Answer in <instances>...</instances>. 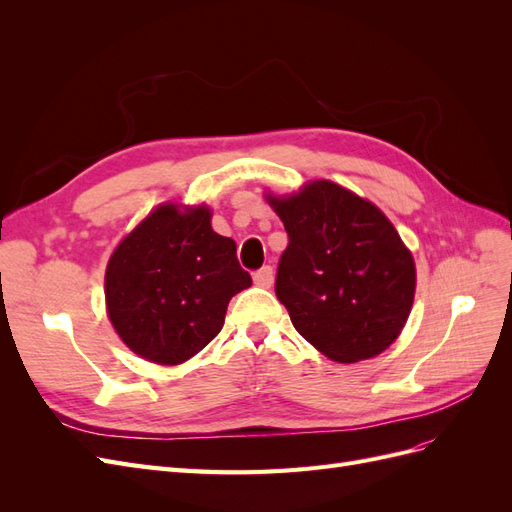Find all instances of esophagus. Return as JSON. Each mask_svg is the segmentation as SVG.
Masks as SVG:
<instances>
[{
  "label": "esophagus",
  "mask_w": 512,
  "mask_h": 512,
  "mask_svg": "<svg viewBox=\"0 0 512 512\" xmlns=\"http://www.w3.org/2000/svg\"><path fill=\"white\" fill-rule=\"evenodd\" d=\"M273 277H275L273 267L265 265V267L258 269V271L254 273V284H256V286H260V288H269V286L273 284Z\"/></svg>",
  "instance_id": "esophagus-1"
}]
</instances>
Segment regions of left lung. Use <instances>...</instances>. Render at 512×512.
Wrapping results in <instances>:
<instances>
[{"label": "left lung", "instance_id": "1", "mask_svg": "<svg viewBox=\"0 0 512 512\" xmlns=\"http://www.w3.org/2000/svg\"><path fill=\"white\" fill-rule=\"evenodd\" d=\"M269 203L288 232L275 294L294 329L339 363L389 348L410 316L416 271L386 215L331 181Z\"/></svg>", "mask_w": 512, "mask_h": 512}]
</instances>
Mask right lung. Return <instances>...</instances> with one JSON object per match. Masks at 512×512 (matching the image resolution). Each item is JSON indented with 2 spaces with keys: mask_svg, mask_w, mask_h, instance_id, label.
<instances>
[{
  "mask_svg": "<svg viewBox=\"0 0 512 512\" xmlns=\"http://www.w3.org/2000/svg\"><path fill=\"white\" fill-rule=\"evenodd\" d=\"M252 277L237 245L211 228L207 207L162 205L123 239L108 260L106 309L130 350L179 365L222 331L226 307Z\"/></svg>",
  "mask_w": 512,
  "mask_h": 512,
  "instance_id": "1",
  "label": "right lung"
}]
</instances>
